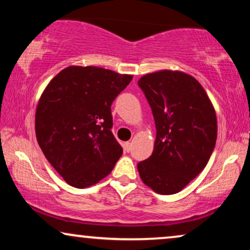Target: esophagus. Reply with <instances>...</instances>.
Masks as SVG:
<instances>
[{"label": "esophagus", "mask_w": 250, "mask_h": 250, "mask_svg": "<svg viewBox=\"0 0 250 250\" xmlns=\"http://www.w3.org/2000/svg\"><path fill=\"white\" fill-rule=\"evenodd\" d=\"M124 148H125V151H126V152H129V151H131V150H132V143L125 142Z\"/></svg>", "instance_id": "obj_1"}]
</instances>
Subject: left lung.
I'll use <instances>...</instances> for the list:
<instances>
[{
  "mask_svg": "<svg viewBox=\"0 0 250 250\" xmlns=\"http://www.w3.org/2000/svg\"><path fill=\"white\" fill-rule=\"evenodd\" d=\"M138 85L157 129L152 155L138 164L139 174L157 193H177L206 167L214 151L215 110L199 82L180 71L145 75Z\"/></svg>",
  "mask_w": 250,
  "mask_h": 250,
  "instance_id": "1",
  "label": "left lung"
}]
</instances>
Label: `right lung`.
<instances>
[{"mask_svg":"<svg viewBox=\"0 0 250 250\" xmlns=\"http://www.w3.org/2000/svg\"><path fill=\"white\" fill-rule=\"evenodd\" d=\"M132 78L104 68L71 66L43 92L35 117L37 142L71 187L98 183L123 155L111 132L110 107Z\"/></svg>","mask_w":250,"mask_h":250,"instance_id":"1","label":"right lung"}]
</instances>
